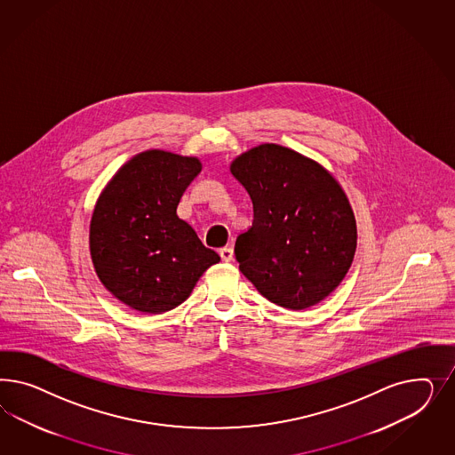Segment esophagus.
I'll use <instances>...</instances> for the list:
<instances>
[{"mask_svg":"<svg viewBox=\"0 0 455 455\" xmlns=\"http://www.w3.org/2000/svg\"><path fill=\"white\" fill-rule=\"evenodd\" d=\"M219 253H220L221 260H223V262H232V260H234V248H220V251H219Z\"/></svg>","mask_w":455,"mask_h":455,"instance_id":"34e87169","label":"esophagus"}]
</instances>
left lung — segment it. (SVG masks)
I'll list each match as a JSON object with an SVG mask.
<instances>
[{"label": "left lung", "mask_w": 455, "mask_h": 455, "mask_svg": "<svg viewBox=\"0 0 455 455\" xmlns=\"http://www.w3.org/2000/svg\"><path fill=\"white\" fill-rule=\"evenodd\" d=\"M230 172L253 205L251 227L235 242L240 272L283 308L323 300L344 280L357 248L355 217L337 180L274 143L240 155Z\"/></svg>", "instance_id": "left-lung-1"}]
</instances>
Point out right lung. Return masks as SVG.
<instances>
[{"label": "right lung", "mask_w": 455, "mask_h": 455, "mask_svg": "<svg viewBox=\"0 0 455 455\" xmlns=\"http://www.w3.org/2000/svg\"><path fill=\"white\" fill-rule=\"evenodd\" d=\"M200 172L196 158L140 153L98 198L90 225L92 260L101 283L138 312L179 307L208 267L220 262L177 215L181 195Z\"/></svg>", "instance_id": "1"}]
</instances>
